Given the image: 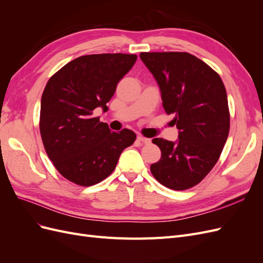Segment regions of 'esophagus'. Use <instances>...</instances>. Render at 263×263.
<instances>
[{
	"label": "esophagus",
	"mask_w": 263,
	"mask_h": 263,
	"mask_svg": "<svg viewBox=\"0 0 263 263\" xmlns=\"http://www.w3.org/2000/svg\"><path fill=\"white\" fill-rule=\"evenodd\" d=\"M137 139H138V141L144 142V144H149V142H150V139H149V138H146V137H144V136H141V135H139V136H137Z\"/></svg>",
	"instance_id": "obj_1"
}]
</instances>
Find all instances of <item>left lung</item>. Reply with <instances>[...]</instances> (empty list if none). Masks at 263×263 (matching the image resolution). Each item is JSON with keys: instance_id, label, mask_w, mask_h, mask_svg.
<instances>
[{"instance_id": "left-lung-1", "label": "left lung", "mask_w": 263, "mask_h": 263, "mask_svg": "<svg viewBox=\"0 0 263 263\" xmlns=\"http://www.w3.org/2000/svg\"><path fill=\"white\" fill-rule=\"evenodd\" d=\"M161 91L165 113L179 129V140L153 139L161 150L150 165L155 179L176 191L198 184L214 168L230 126L227 93L216 71L189 52H140Z\"/></svg>"}]
</instances>
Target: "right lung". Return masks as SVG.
Instances as JSON below:
<instances>
[{"label":"right lung","instance_id":"1","mask_svg":"<svg viewBox=\"0 0 263 263\" xmlns=\"http://www.w3.org/2000/svg\"><path fill=\"white\" fill-rule=\"evenodd\" d=\"M136 60V54L127 53L81 55L47 82L39 130L47 156L63 178L81 186L98 184L134 144L136 134L127 128L110 132L93 110H107L106 103Z\"/></svg>","mask_w":263,"mask_h":263}]
</instances>
